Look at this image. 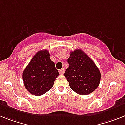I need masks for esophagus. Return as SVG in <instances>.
Wrapping results in <instances>:
<instances>
[{
	"label": "esophagus",
	"instance_id": "esophagus-1",
	"mask_svg": "<svg viewBox=\"0 0 125 125\" xmlns=\"http://www.w3.org/2000/svg\"><path fill=\"white\" fill-rule=\"evenodd\" d=\"M64 68H62L61 69V70H59V74H61V75H63L64 73Z\"/></svg>",
	"mask_w": 125,
	"mask_h": 125
}]
</instances>
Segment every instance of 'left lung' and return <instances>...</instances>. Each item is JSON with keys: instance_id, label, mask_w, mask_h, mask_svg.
Instances as JSON below:
<instances>
[{"instance_id": "obj_1", "label": "left lung", "mask_w": 125, "mask_h": 125, "mask_svg": "<svg viewBox=\"0 0 125 125\" xmlns=\"http://www.w3.org/2000/svg\"><path fill=\"white\" fill-rule=\"evenodd\" d=\"M70 66L64 73L70 88L81 95L91 93L98 87L101 73L95 63L82 50L70 52Z\"/></svg>"}]
</instances>
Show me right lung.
<instances>
[{
	"instance_id": "1",
	"label": "right lung",
	"mask_w": 125,
	"mask_h": 125,
	"mask_svg": "<svg viewBox=\"0 0 125 125\" xmlns=\"http://www.w3.org/2000/svg\"><path fill=\"white\" fill-rule=\"evenodd\" d=\"M59 75L55 63L46 50L38 52L23 70L25 87L32 94L41 96L51 89Z\"/></svg>"
}]
</instances>
